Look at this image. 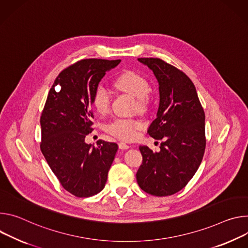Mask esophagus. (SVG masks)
Here are the masks:
<instances>
[{
  "mask_svg": "<svg viewBox=\"0 0 248 248\" xmlns=\"http://www.w3.org/2000/svg\"><path fill=\"white\" fill-rule=\"evenodd\" d=\"M118 146H119V149H121V150H127V149L130 148L129 145H127V144L123 143V142H120V143L118 144Z\"/></svg>",
  "mask_w": 248,
  "mask_h": 248,
  "instance_id": "obj_1",
  "label": "esophagus"
}]
</instances>
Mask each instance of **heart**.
I'll list each match as a JSON object with an SVG mask.
<instances>
[{"label":"heart","mask_w":248,"mask_h":248,"mask_svg":"<svg viewBox=\"0 0 248 248\" xmlns=\"http://www.w3.org/2000/svg\"><path fill=\"white\" fill-rule=\"evenodd\" d=\"M114 85L120 91H123L133 97L137 98L136 105L139 110H144L148 104V93L150 87L148 81L141 75L133 71H127L122 73L114 81ZM93 105L99 113H105L109 108V95L107 91L98 86L93 94ZM142 124L140 121L129 118H116L108 123L105 130L116 138L123 141L134 140L138 130H140Z\"/></svg>","instance_id":"heart-1"}]
</instances>
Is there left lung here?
<instances>
[{"label":"left lung","mask_w":248,"mask_h":248,"mask_svg":"<svg viewBox=\"0 0 248 248\" xmlns=\"http://www.w3.org/2000/svg\"><path fill=\"white\" fill-rule=\"evenodd\" d=\"M158 82L159 105L148 133L162 140L154 153L140 146L143 162L137 171L139 186L154 196H170L194 176L206 148L205 112L192 80L174 66L158 58H139Z\"/></svg>","instance_id":"obj_1"}]
</instances>
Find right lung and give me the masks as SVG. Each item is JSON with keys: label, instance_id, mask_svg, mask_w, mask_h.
Instances as JSON below:
<instances>
[{"label": "right lung", "instance_id": "obj_1", "mask_svg": "<svg viewBox=\"0 0 248 248\" xmlns=\"http://www.w3.org/2000/svg\"><path fill=\"white\" fill-rule=\"evenodd\" d=\"M121 60L84 59L64 69L55 79L40 117L41 152L53 173L71 194L85 198L104 188L118 146L85 142L92 133L93 94L107 71ZM57 85L60 92L54 91Z\"/></svg>", "mask_w": 248, "mask_h": 248}]
</instances>
